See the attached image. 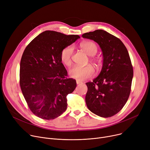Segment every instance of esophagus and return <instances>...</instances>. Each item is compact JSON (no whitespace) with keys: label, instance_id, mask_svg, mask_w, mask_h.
Wrapping results in <instances>:
<instances>
[{"label":"esophagus","instance_id":"34e87169","mask_svg":"<svg viewBox=\"0 0 150 150\" xmlns=\"http://www.w3.org/2000/svg\"><path fill=\"white\" fill-rule=\"evenodd\" d=\"M82 82L80 81V80H76V84H81Z\"/></svg>","mask_w":150,"mask_h":150}]
</instances>
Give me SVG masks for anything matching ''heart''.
Instances as JSON below:
<instances>
[{"instance_id":"heart-1","label":"heart","mask_w":150,"mask_h":150,"mask_svg":"<svg viewBox=\"0 0 150 150\" xmlns=\"http://www.w3.org/2000/svg\"><path fill=\"white\" fill-rule=\"evenodd\" d=\"M81 48L87 53L89 56H94L97 52V44L92 41H86L80 44ZM74 49L72 45L65 47L61 50L60 58L62 62L67 66H70L72 64V58ZM98 61L97 59H93ZM70 76L78 80H85L92 78L95 75V69L91 65L86 66H75L69 70Z\"/></svg>"}]
</instances>
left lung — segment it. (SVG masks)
Returning <instances> with one entry per match:
<instances>
[{
	"instance_id": "1",
	"label": "left lung",
	"mask_w": 150,
	"mask_h": 150,
	"mask_svg": "<svg viewBox=\"0 0 150 150\" xmlns=\"http://www.w3.org/2000/svg\"><path fill=\"white\" fill-rule=\"evenodd\" d=\"M82 36L96 42L103 57L98 76L92 82L86 83V105L100 117H112L123 108L130 94L133 69L128 52L120 39L103 30Z\"/></svg>"
}]
</instances>
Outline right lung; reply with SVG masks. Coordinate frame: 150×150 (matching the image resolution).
<instances>
[{
	"label": "right lung",
	"mask_w": 150,
	"mask_h": 150,
	"mask_svg": "<svg viewBox=\"0 0 150 150\" xmlns=\"http://www.w3.org/2000/svg\"><path fill=\"white\" fill-rule=\"evenodd\" d=\"M79 38L47 30L31 41L22 54L20 86L31 111L41 119H54L67 109L66 97L75 90L76 83L67 78L60 54Z\"/></svg>",
	"instance_id": "right-lung-1"
}]
</instances>
